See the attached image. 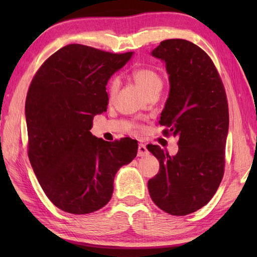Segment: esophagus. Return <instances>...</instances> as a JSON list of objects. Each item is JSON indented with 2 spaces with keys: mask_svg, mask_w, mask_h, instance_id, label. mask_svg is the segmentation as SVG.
Listing matches in <instances>:
<instances>
[{
  "mask_svg": "<svg viewBox=\"0 0 257 257\" xmlns=\"http://www.w3.org/2000/svg\"><path fill=\"white\" fill-rule=\"evenodd\" d=\"M148 155V150H147L146 146L144 144H139L138 146V157H145Z\"/></svg>",
  "mask_w": 257,
  "mask_h": 257,
  "instance_id": "obj_1",
  "label": "esophagus"
}]
</instances>
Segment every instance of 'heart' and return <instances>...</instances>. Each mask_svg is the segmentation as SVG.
Here are the masks:
<instances>
[{
  "label": "heart",
  "mask_w": 257,
  "mask_h": 257,
  "mask_svg": "<svg viewBox=\"0 0 257 257\" xmlns=\"http://www.w3.org/2000/svg\"><path fill=\"white\" fill-rule=\"evenodd\" d=\"M132 77L139 88L147 97L159 95L163 87V78L159 70L152 66L136 68L132 73ZM119 88L118 77H113L108 85L109 98H112Z\"/></svg>",
  "instance_id": "b5f03b06"
}]
</instances>
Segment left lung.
Here are the masks:
<instances>
[{"label":"left lung","instance_id":"8db88e82","mask_svg":"<svg viewBox=\"0 0 257 257\" xmlns=\"http://www.w3.org/2000/svg\"><path fill=\"white\" fill-rule=\"evenodd\" d=\"M152 55L166 62L170 92L159 123L163 136H178L179 151L147 147L160 163L148 181L155 204L171 215H187L209 203L225 166L228 106L224 85L207 54L192 42L172 38Z\"/></svg>","mask_w":257,"mask_h":257}]
</instances>
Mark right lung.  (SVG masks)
<instances>
[{
  "label": "right lung",
  "mask_w": 257,
  "mask_h": 257,
  "mask_svg": "<svg viewBox=\"0 0 257 257\" xmlns=\"http://www.w3.org/2000/svg\"><path fill=\"white\" fill-rule=\"evenodd\" d=\"M69 44L38 68L27 91V155L35 176L54 205L88 214L111 199L120 167L137 156L132 138L112 143L96 138L92 119L106 111V85L133 56Z\"/></svg>",
  "instance_id": "add662e5"
}]
</instances>
